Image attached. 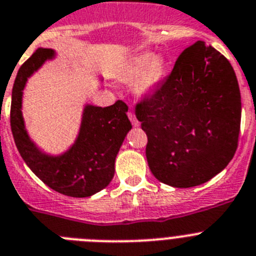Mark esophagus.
I'll return each instance as SVG.
<instances>
[{
	"label": "esophagus",
	"mask_w": 256,
	"mask_h": 256,
	"mask_svg": "<svg viewBox=\"0 0 256 256\" xmlns=\"http://www.w3.org/2000/svg\"><path fill=\"white\" fill-rule=\"evenodd\" d=\"M128 118H130L131 124H132V126H134V128H138V126H139V121L136 120V117H135L134 113L131 112V110H128Z\"/></svg>",
	"instance_id": "34e87169"
}]
</instances>
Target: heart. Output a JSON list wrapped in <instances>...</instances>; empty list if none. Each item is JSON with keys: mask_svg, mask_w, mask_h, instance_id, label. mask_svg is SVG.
<instances>
[{"mask_svg": "<svg viewBox=\"0 0 256 256\" xmlns=\"http://www.w3.org/2000/svg\"><path fill=\"white\" fill-rule=\"evenodd\" d=\"M165 59L160 55L152 58L150 54L140 55L128 66L125 78H134L142 72L140 78L138 80L136 88L140 92H146L162 78L165 72Z\"/></svg>", "mask_w": 256, "mask_h": 256, "instance_id": "obj_1", "label": "heart"}]
</instances>
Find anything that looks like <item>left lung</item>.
<instances>
[{
    "mask_svg": "<svg viewBox=\"0 0 256 256\" xmlns=\"http://www.w3.org/2000/svg\"><path fill=\"white\" fill-rule=\"evenodd\" d=\"M148 143L146 161L161 183L190 188L219 174L234 156L241 94L224 55L197 41L170 74L135 106Z\"/></svg>",
    "mask_w": 256,
    "mask_h": 256,
    "instance_id": "1",
    "label": "left lung"
}]
</instances>
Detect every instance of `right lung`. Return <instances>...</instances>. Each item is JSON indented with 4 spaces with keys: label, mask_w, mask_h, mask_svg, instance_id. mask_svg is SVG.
Returning a JSON list of instances; mask_svg holds the SVG:
<instances>
[{
    "label": "right lung",
    "mask_w": 256,
    "mask_h": 256,
    "mask_svg": "<svg viewBox=\"0 0 256 256\" xmlns=\"http://www.w3.org/2000/svg\"><path fill=\"white\" fill-rule=\"evenodd\" d=\"M52 56V50L38 48L18 70L11 98V131L26 164L46 186L70 197H88L106 188L114 176L116 156L131 128L128 106L122 100L106 108L88 106L72 148L59 157L42 154L24 130L22 95L26 78Z\"/></svg>",
    "instance_id": "add662e5"
}]
</instances>
